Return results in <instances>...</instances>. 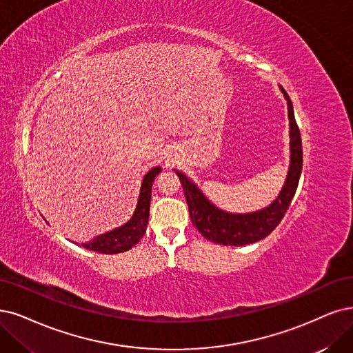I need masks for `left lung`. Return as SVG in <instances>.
Segmentation results:
<instances>
[{"instance_id": "obj_1", "label": "left lung", "mask_w": 353, "mask_h": 353, "mask_svg": "<svg viewBox=\"0 0 353 353\" xmlns=\"http://www.w3.org/2000/svg\"><path fill=\"white\" fill-rule=\"evenodd\" d=\"M281 90L286 101H288L291 165L279 196L276 201H273L272 205L262 211L252 214L224 212L208 201L196 185L192 183L183 173L176 172L181 186H183L192 224L208 240L224 245H245L256 243L269 236L279 225L286 211H288L303 170V143L301 134H299V128L294 116L292 101L282 87Z\"/></svg>"}]
</instances>
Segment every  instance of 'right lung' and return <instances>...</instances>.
<instances>
[{"mask_svg": "<svg viewBox=\"0 0 353 353\" xmlns=\"http://www.w3.org/2000/svg\"><path fill=\"white\" fill-rule=\"evenodd\" d=\"M161 172V167H154L145 174L141 185V193L137 210L128 223L119 228H114L106 234L96 237L88 243H83L87 250H93L104 254H116L126 252L143 237L150 216V202L151 190L155 176Z\"/></svg>", "mask_w": 353, "mask_h": 353, "instance_id": "right-lung-1", "label": "right lung"}]
</instances>
